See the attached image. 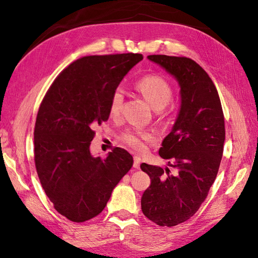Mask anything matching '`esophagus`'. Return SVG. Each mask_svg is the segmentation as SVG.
<instances>
[{
    "instance_id": "1",
    "label": "esophagus",
    "mask_w": 258,
    "mask_h": 258,
    "mask_svg": "<svg viewBox=\"0 0 258 258\" xmlns=\"http://www.w3.org/2000/svg\"><path fill=\"white\" fill-rule=\"evenodd\" d=\"M139 166H141V159H139L138 156H135L134 157V168L139 169Z\"/></svg>"
}]
</instances>
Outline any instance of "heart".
<instances>
[{
    "instance_id": "b5f03b06",
    "label": "heart",
    "mask_w": 258,
    "mask_h": 258,
    "mask_svg": "<svg viewBox=\"0 0 258 258\" xmlns=\"http://www.w3.org/2000/svg\"><path fill=\"white\" fill-rule=\"evenodd\" d=\"M136 88L144 98L155 110H162L171 102L173 97V89L169 81L159 75H146L136 83ZM123 104V94L121 89H115L112 93L108 102V114L112 117L120 115ZM120 139L133 150L144 151L148 143L154 141V134L138 128L125 129L120 135Z\"/></svg>"
}]
</instances>
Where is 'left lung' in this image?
<instances>
[{"instance_id": "8db88e82", "label": "left lung", "mask_w": 258, "mask_h": 258, "mask_svg": "<svg viewBox=\"0 0 258 258\" xmlns=\"http://www.w3.org/2000/svg\"><path fill=\"white\" fill-rule=\"evenodd\" d=\"M148 58L178 80L181 106L159 152L174 173L169 168L141 165L151 178L142 211L160 227H173L196 213L214 182L223 154L224 115L215 85L198 63L184 56Z\"/></svg>"}]
</instances>
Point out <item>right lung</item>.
<instances>
[{
    "instance_id": "1",
    "label": "right lung",
    "mask_w": 258,
    "mask_h": 258,
    "mask_svg": "<svg viewBox=\"0 0 258 258\" xmlns=\"http://www.w3.org/2000/svg\"><path fill=\"white\" fill-rule=\"evenodd\" d=\"M142 60L138 53L80 57L54 79L40 103L34 129L36 171L54 209L72 222L101 213L132 169L133 156L123 148L101 159L89 146L95 126L110 115L112 93Z\"/></svg>"
}]
</instances>
